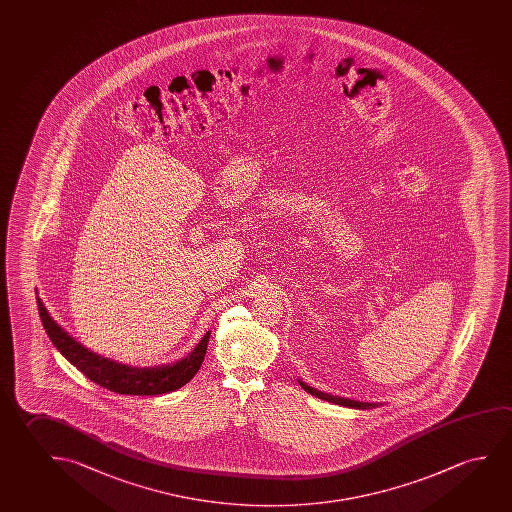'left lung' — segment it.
Returning <instances> with one entry per match:
<instances>
[{"instance_id":"obj_1","label":"left lung","mask_w":512,"mask_h":512,"mask_svg":"<svg viewBox=\"0 0 512 512\" xmlns=\"http://www.w3.org/2000/svg\"><path fill=\"white\" fill-rule=\"evenodd\" d=\"M299 385H301V388H303L305 392H308L310 395H314V397H317V399H323V401L326 402H333V404H339V406H344V408L372 409L381 404V402L353 401V399H347V397H339V395L324 394V392H319L317 388H312V386H308L307 383H303V381H299Z\"/></svg>"}]
</instances>
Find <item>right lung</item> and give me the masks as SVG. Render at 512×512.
Listing matches in <instances>:
<instances>
[{"label": "right lung", "instance_id": "obj_1", "mask_svg": "<svg viewBox=\"0 0 512 512\" xmlns=\"http://www.w3.org/2000/svg\"><path fill=\"white\" fill-rule=\"evenodd\" d=\"M37 307H39L40 321L44 324V330L48 333L53 346L90 381L108 388L115 394L159 395L181 388L189 383L200 369L207 351V342L211 337V331H207L195 349L177 362L154 365V367H131L126 363L104 358L101 354L94 353L88 347L79 344L78 340L71 337L49 315L48 308L44 307L40 298H37Z\"/></svg>", "mask_w": 512, "mask_h": 512}]
</instances>
